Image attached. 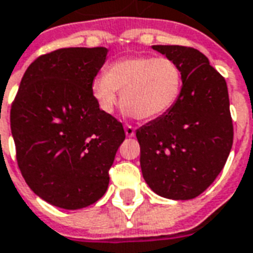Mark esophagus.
Listing matches in <instances>:
<instances>
[{
  "mask_svg": "<svg viewBox=\"0 0 253 253\" xmlns=\"http://www.w3.org/2000/svg\"><path fill=\"white\" fill-rule=\"evenodd\" d=\"M125 132H126L127 136H134L135 135V128L131 125H126L125 126Z\"/></svg>",
  "mask_w": 253,
  "mask_h": 253,
  "instance_id": "34e87169",
  "label": "esophagus"
}]
</instances>
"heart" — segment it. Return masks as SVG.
<instances>
[{
	"instance_id": "1",
	"label": "heart",
	"mask_w": 253,
	"mask_h": 253,
	"mask_svg": "<svg viewBox=\"0 0 253 253\" xmlns=\"http://www.w3.org/2000/svg\"><path fill=\"white\" fill-rule=\"evenodd\" d=\"M184 88V74L169 57L136 56L114 61L107 74L96 76L91 92L104 112H112L122 93L123 111L139 121H154L177 104Z\"/></svg>"
}]
</instances>
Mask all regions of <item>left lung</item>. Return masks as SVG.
I'll use <instances>...</instances> for the list:
<instances>
[{
  "label": "left lung",
  "mask_w": 253,
  "mask_h": 253,
  "mask_svg": "<svg viewBox=\"0 0 253 253\" xmlns=\"http://www.w3.org/2000/svg\"><path fill=\"white\" fill-rule=\"evenodd\" d=\"M153 49L178 63L184 88L169 112L136 130L142 174L161 197L192 200L211 186L231 153L228 87L200 50L181 45Z\"/></svg>",
  "instance_id": "1"
}]
</instances>
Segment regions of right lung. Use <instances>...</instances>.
Returning a JSON list of instances; mask_svg holds the SVG:
<instances>
[{
    "label": "right lung",
    "mask_w": 253,
    "mask_h": 253,
    "mask_svg": "<svg viewBox=\"0 0 253 253\" xmlns=\"http://www.w3.org/2000/svg\"><path fill=\"white\" fill-rule=\"evenodd\" d=\"M108 49L61 48L37 57L22 76L10 110L17 164L46 203L82 209L96 203L125 141L121 122L102 111L91 84Z\"/></svg>",
    "instance_id": "right-lung-1"
}]
</instances>
